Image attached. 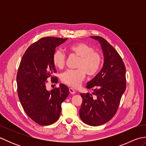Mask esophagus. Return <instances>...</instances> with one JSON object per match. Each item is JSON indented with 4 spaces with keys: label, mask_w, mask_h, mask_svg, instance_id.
Instances as JSON below:
<instances>
[{
    "label": "esophagus",
    "mask_w": 146,
    "mask_h": 146,
    "mask_svg": "<svg viewBox=\"0 0 146 146\" xmlns=\"http://www.w3.org/2000/svg\"><path fill=\"white\" fill-rule=\"evenodd\" d=\"M69 91H70L71 94H75V93H76V91L73 88H69Z\"/></svg>",
    "instance_id": "esophagus-1"
}]
</instances>
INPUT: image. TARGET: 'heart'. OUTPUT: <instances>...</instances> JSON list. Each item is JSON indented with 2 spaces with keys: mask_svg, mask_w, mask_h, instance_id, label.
Here are the masks:
<instances>
[{
  "mask_svg": "<svg viewBox=\"0 0 146 146\" xmlns=\"http://www.w3.org/2000/svg\"><path fill=\"white\" fill-rule=\"evenodd\" d=\"M68 50L79 58L76 67L77 70L64 72L61 75V80L66 85L76 88L81 84L86 74L88 76H93L98 72L102 66V58L92 46L83 42L70 45ZM52 61L56 68L62 69L65 63L63 52L60 50L56 51L52 55Z\"/></svg>",
  "mask_w": 146,
  "mask_h": 146,
  "instance_id": "b5f03b06",
  "label": "heart"
}]
</instances>
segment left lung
<instances>
[{"label": "left lung", "mask_w": 146, "mask_h": 146, "mask_svg": "<svg viewBox=\"0 0 146 146\" xmlns=\"http://www.w3.org/2000/svg\"><path fill=\"white\" fill-rule=\"evenodd\" d=\"M100 43L104 54V66L97 75L86 83L92 94H80L83 102L79 113L86 124L98 126L108 122L119 107L126 88L125 67L120 56L105 39L90 36Z\"/></svg>", "instance_id": "obj_1"}]
</instances>
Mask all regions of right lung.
Here are the masks:
<instances>
[{"instance_id": "right-lung-1", "label": "right lung", "mask_w": 146, "mask_h": 146, "mask_svg": "<svg viewBox=\"0 0 146 146\" xmlns=\"http://www.w3.org/2000/svg\"><path fill=\"white\" fill-rule=\"evenodd\" d=\"M68 38L44 37L27 49L21 61L17 75V94L24 110L31 119L41 125L52 124L60 117L61 104L69 95L64 84L48 90L46 83L56 70L52 57L55 49Z\"/></svg>"}]
</instances>
